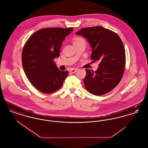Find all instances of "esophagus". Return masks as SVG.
Returning <instances> with one entry per match:
<instances>
[{
	"instance_id": "esophagus-1",
	"label": "esophagus",
	"mask_w": 148,
	"mask_h": 148,
	"mask_svg": "<svg viewBox=\"0 0 148 148\" xmlns=\"http://www.w3.org/2000/svg\"><path fill=\"white\" fill-rule=\"evenodd\" d=\"M77 68H73V69H71L70 71H71V73H75L77 71Z\"/></svg>"
}]
</instances>
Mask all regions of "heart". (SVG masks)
I'll use <instances>...</instances> for the list:
<instances>
[{
    "label": "heart",
    "mask_w": 148,
    "mask_h": 148,
    "mask_svg": "<svg viewBox=\"0 0 148 148\" xmlns=\"http://www.w3.org/2000/svg\"><path fill=\"white\" fill-rule=\"evenodd\" d=\"M82 38H76L75 39H74V42H76V41H77V40H80V39H82Z\"/></svg>",
    "instance_id": "1"
}]
</instances>
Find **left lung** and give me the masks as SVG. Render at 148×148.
I'll list each match as a JSON object with an SVG mask.
<instances>
[{
  "label": "left lung",
  "instance_id": "obj_1",
  "mask_svg": "<svg viewBox=\"0 0 148 148\" xmlns=\"http://www.w3.org/2000/svg\"><path fill=\"white\" fill-rule=\"evenodd\" d=\"M76 34L86 38L92 48L91 59L100 62L97 71L85 69V89L95 95L112 91L121 81L125 66V51L119 36L100 26L81 29Z\"/></svg>",
  "mask_w": 148,
  "mask_h": 148
}]
</instances>
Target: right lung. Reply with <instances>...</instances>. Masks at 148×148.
Instances as JSON below:
<instances>
[{"label":"right lung","mask_w":148,"mask_h":148,"mask_svg":"<svg viewBox=\"0 0 148 148\" xmlns=\"http://www.w3.org/2000/svg\"><path fill=\"white\" fill-rule=\"evenodd\" d=\"M73 28H45L31 35L22 50L21 61L25 74L35 88L44 94L58 90L68 75L60 71L54 59L59 56L65 38Z\"/></svg>","instance_id":"1"}]
</instances>
